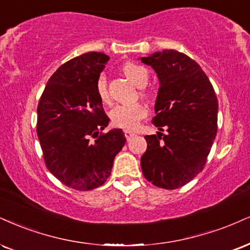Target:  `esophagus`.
I'll use <instances>...</instances> for the list:
<instances>
[{
  "mask_svg": "<svg viewBox=\"0 0 250 250\" xmlns=\"http://www.w3.org/2000/svg\"><path fill=\"white\" fill-rule=\"evenodd\" d=\"M125 138H127L128 141H130L134 136H136V134L133 133V131H128L127 130V131H125Z\"/></svg>",
  "mask_w": 250,
  "mask_h": 250,
  "instance_id": "obj_1",
  "label": "esophagus"
}]
</instances>
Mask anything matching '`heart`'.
<instances>
[{
	"label": "heart",
	"mask_w": 250,
	"mask_h": 250,
	"mask_svg": "<svg viewBox=\"0 0 250 250\" xmlns=\"http://www.w3.org/2000/svg\"><path fill=\"white\" fill-rule=\"evenodd\" d=\"M122 72L134 85L137 87H143L146 85L149 79L148 71L143 66L135 64V62H125L122 66ZM95 91L98 98L101 102L108 104L110 101L109 92H108L107 79L104 74L99 76L95 83ZM141 95L146 96V92H141ZM146 116V108L141 104H117L110 110L109 117L113 125L117 128L125 129V130H135L140 125L141 120Z\"/></svg>",
	"instance_id": "obj_1"
}]
</instances>
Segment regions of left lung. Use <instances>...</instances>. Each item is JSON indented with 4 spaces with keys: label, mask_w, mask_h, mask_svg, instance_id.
<instances>
[{
    "label": "left lung",
    "mask_w": 250,
    "mask_h": 250,
    "mask_svg": "<svg viewBox=\"0 0 250 250\" xmlns=\"http://www.w3.org/2000/svg\"><path fill=\"white\" fill-rule=\"evenodd\" d=\"M159 80L152 123L167 134L146 135L141 157L143 176L174 190L201 172L218 129V99L211 81L193 59L176 50L142 57Z\"/></svg>",
    "instance_id": "left-lung-1"
}]
</instances>
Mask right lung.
<instances>
[{
    "label": "right lung",
    "mask_w": 250,
    "mask_h": 250,
    "mask_svg": "<svg viewBox=\"0 0 250 250\" xmlns=\"http://www.w3.org/2000/svg\"><path fill=\"white\" fill-rule=\"evenodd\" d=\"M109 57L83 53L68 60L47 81L37 107V135L45 165L78 191L99 188L110 176L125 143L122 129L102 134L109 123L95 83Z\"/></svg>",
    "instance_id": "right-lung-1"
}]
</instances>
